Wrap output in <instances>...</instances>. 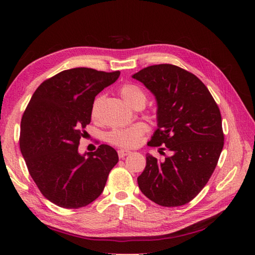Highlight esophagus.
<instances>
[{
	"mask_svg": "<svg viewBox=\"0 0 255 255\" xmlns=\"http://www.w3.org/2000/svg\"><path fill=\"white\" fill-rule=\"evenodd\" d=\"M129 153H130V151H128V150H124V149L118 150V156H119V159H124L125 156L128 155Z\"/></svg>",
	"mask_w": 255,
	"mask_h": 255,
	"instance_id": "obj_1",
	"label": "esophagus"
}]
</instances>
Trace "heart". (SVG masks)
Segmentation results:
<instances>
[{
	"instance_id": "b5f03b06",
	"label": "heart",
	"mask_w": 255,
	"mask_h": 255,
	"mask_svg": "<svg viewBox=\"0 0 255 255\" xmlns=\"http://www.w3.org/2000/svg\"><path fill=\"white\" fill-rule=\"evenodd\" d=\"M119 93H121L123 99L131 106H134L139 102L145 103V101H147V96H145L144 92L136 84H124L119 90ZM101 100L102 97L99 96L94 101L93 107H92V116H95ZM145 131H147V126L142 123H139L128 128L113 129L107 133V140L119 148L129 149L136 147L140 143Z\"/></svg>"
}]
</instances>
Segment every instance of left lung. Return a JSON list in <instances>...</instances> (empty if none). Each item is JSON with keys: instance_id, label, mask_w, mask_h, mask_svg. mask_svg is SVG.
<instances>
[{"instance_id": "left-lung-1", "label": "left lung", "mask_w": 255, "mask_h": 255, "mask_svg": "<svg viewBox=\"0 0 255 255\" xmlns=\"http://www.w3.org/2000/svg\"><path fill=\"white\" fill-rule=\"evenodd\" d=\"M132 78L158 102V129L148 144L172 153L163 161L147 155L140 191L164 207L185 205L207 184L223 151L219 107L196 75L177 66L155 64Z\"/></svg>"}]
</instances>
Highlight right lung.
I'll return each mask as SVG.
<instances>
[{
  "label": "right lung",
  "instance_id": "right-lung-1",
  "mask_svg": "<svg viewBox=\"0 0 255 255\" xmlns=\"http://www.w3.org/2000/svg\"><path fill=\"white\" fill-rule=\"evenodd\" d=\"M119 74L90 68L64 70L38 86L23 114L19 147L27 169L40 193L59 207L91 204L117 164L116 150L108 144L83 155L78 149L95 96Z\"/></svg>",
  "mask_w": 255,
  "mask_h": 255
}]
</instances>
